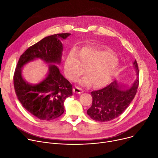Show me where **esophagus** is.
<instances>
[{"mask_svg":"<svg viewBox=\"0 0 158 158\" xmlns=\"http://www.w3.org/2000/svg\"><path fill=\"white\" fill-rule=\"evenodd\" d=\"M73 92L74 94H81L82 93H83V90H82L81 88L79 87H75L73 89Z\"/></svg>","mask_w":158,"mask_h":158,"instance_id":"1","label":"esophagus"}]
</instances>
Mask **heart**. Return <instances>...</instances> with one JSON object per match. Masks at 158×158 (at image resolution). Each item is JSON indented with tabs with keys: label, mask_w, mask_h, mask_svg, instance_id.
Here are the masks:
<instances>
[{
	"label": "heart",
	"mask_w": 158,
	"mask_h": 158,
	"mask_svg": "<svg viewBox=\"0 0 158 158\" xmlns=\"http://www.w3.org/2000/svg\"><path fill=\"white\" fill-rule=\"evenodd\" d=\"M88 75L81 78L79 82L84 86L101 88L110 84L117 73L118 60L111 52L85 47L78 53L72 51L64 63L65 74L70 80H76L82 74Z\"/></svg>",
	"instance_id": "1"
}]
</instances>
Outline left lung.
<instances>
[{
	"label": "left lung",
	"mask_w": 158,
	"mask_h": 158,
	"mask_svg": "<svg viewBox=\"0 0 158 158\" xmlns=\"http://www.w3.org/2000/svg\"><path fill=\"white\" fill-rule=\"evenodd\" d=\"M133 67L137 76L130 86L122 87L114 81L106 88L91 93L92 105L87 111L91 118L101 122L110 121L126 110L135 98L139 85V70L136 60Z\"/></svg>",
	"instance_id": "obj_1"
}]
</instances>
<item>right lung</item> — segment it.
I'll list each match as a JSON object with an SVG mask.
<instances>
[{"instance_id":"add662e5","label":"right lung","mask_w":158,"mask_h":158,"mask_svg":"<svg viewBox=\"0 0 158 158\" xmlns=\"http://www.w3.org/2000/svg\"><path fill=\"white\" fill-rule=\"evenodd\" d=\"M71 34L62 33L47 36L29 47L20 57L13 81L16 95L22 106L31 114L42 120L61 116L65 99L72 95V85L60 73L57 65L61 62V41ZM40 59L48 66L45 77L37 84H31L23 77L22 69L29 62Z\"/></svg>"}]
</instances>
